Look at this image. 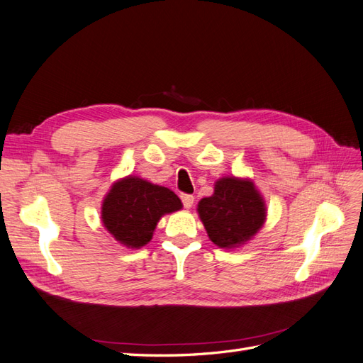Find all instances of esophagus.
Listing matches in <instances>:
<instances>
[{"instance_id": "obj_1", "label": "esophagus", "mask_w": 363, "mask_h": 363, "mask_svg": "<svg viewBox=\"0 0 363 363\" xmlns=\"http://www.w3.org/2000/svg\"><path fill=\"white\" fill-rule=\"evenodd\" d=\"M182 201H183V206L186 207V208H191L192 206H194V201H195V199L192 195H182Z\"/></svg>"}]
</instances>
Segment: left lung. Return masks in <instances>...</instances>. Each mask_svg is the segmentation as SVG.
I'll use <instances>...</instances> for the list:
<instances>
[{
  "instance_id": "1",
  "label": "left lung",
  "mask_w": 363,
  "mask_h": 363,
  "mask_svg": "<svg viewBox=\"0 0 363 363\" xmlns=\"http://www.w3.org/2000/svg\"><path fill=\"white\" fill-rule=\"evenodd\" d=\"M196 212L208 239L219 248L232 250L245 245L267 221V203L247 177H221L215 182L213 194L204 196Z\"/></svg>"
}]
</instances>
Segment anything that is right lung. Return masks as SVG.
Returning <instances> with one entry per match:
<instances>
[{
  "label": "right lung",
  "mask_w": 363,
  "mask_h": 363,
  "mask_svg": "<svg viewBox=\"0 0 363 363\" xmlns=\"http://www.w3.org/2000/svg\"><path fill=\"white\" fill-rule=\"evenodd\" d=\"M183 207L171 189L138 175L118 179L101 204V221L116 242L131 250L145 247L163 215Z\"/></svg>",
  "instance_id": "obj_1"
}]
</instances>
